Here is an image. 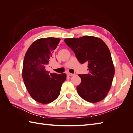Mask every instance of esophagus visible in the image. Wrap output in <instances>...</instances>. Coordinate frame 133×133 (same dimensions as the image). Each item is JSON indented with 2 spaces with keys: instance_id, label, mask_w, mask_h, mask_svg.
Wrapping results in <instances>:
<instances>
[{
  "instance_id": "esophagus-1",
  "label": "esophagus",
  "mask_w": 133,
  "mask_h": 133,
  "mask_svg": "<svg viewBox=\"0 0 133 133\" xmlns=\"http://www.w3.org/2000/svg\"><path fill=\"white\" fill-rule=\"evenodd\" d=\"M75 74H71V73H68V75L69 76H74Z\"/></svg>"
}]
</instances>
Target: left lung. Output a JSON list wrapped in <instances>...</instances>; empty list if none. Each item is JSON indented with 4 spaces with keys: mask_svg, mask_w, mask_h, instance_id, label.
<instances>
[{
    "mask_svg": "<svg viewBox=\"0 0 133 133\" xmlns=\"http://www.w3.org/2000/svg\"><path fill=\"white\" fill-rule=\"evenodd\" d=\"M66 45L79 62L88 63L87 74H79L81 83L76 87L80 97L87 102L97 103L109 91L115 69L109 49L101 39L92 36L66 38Z\"/></svg>",
    "mask_w": 133,
    "mask_h": 133,
    "instance_id": "8db88e82",
    "label": "left lung"
}]
</instances>
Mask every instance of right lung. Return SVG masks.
<instances>
[{
    "instance_id": "obj_1",
    "label": "right lung",
    "mask_w": 133,
    "mask_h": 133,
    "mask_svg": "<svg viewBox=\"0 0 133 133\" xmlns=\"http://www.w3.org/2000/svg\"><path fill=\"white\" fill-rule=\"evenodd\" d=\"M60 39L44 38L35 41L28 48L23 62L22 77L29 94L35 101L48 104L57 99L65 73H50L45 68L53 58Z\"/></svg>"
}]
</instances>
